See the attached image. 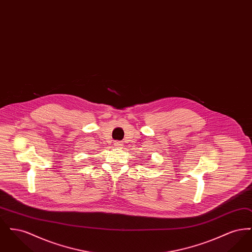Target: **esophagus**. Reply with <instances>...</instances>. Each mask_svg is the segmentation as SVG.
<instances>
[{"label":"esophagus","mask_w":252,"mask_h":252,"mask_svg":"<svg viewBox=\"0 0 252 252\" xmlns=\"http://www.w3.org/2000/svg\"><path fill=\"white\" fill-rule=\"evenodd\" d=\"M114 145H115V147H118V148H122V146H123V144L121 143V142H115L114 143Z\"/></svg>","instance_id":"1"}]
</instances>
